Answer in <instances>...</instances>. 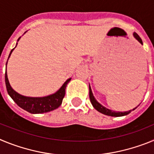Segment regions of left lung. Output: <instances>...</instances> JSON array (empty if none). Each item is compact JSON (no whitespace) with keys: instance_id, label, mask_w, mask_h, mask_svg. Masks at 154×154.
Listing matches in <instances>:
<instances>
[{"instance_id":"left-lung-1","label":"left lung","mask_w":154,"mask_h":154,"mask_svg":"<svg viewBox=\"0 0 154 154\" xmlns=\"http://www.w3.org/2000/svg\"><path fill=\"white\" fill-rule=\"evenodd\" d=\"M133 37H134V38H135L140 42V44L143 45L142 39L140 38V36H139L136 32L133 33ZM89 98H90V102L94 108L96 109L97 111H99V112H101V113L104 114V115L109 116H115V117H117V116H126L129 113H130L131 111H133V110L136 109L137 108V107H136V108L133 109L131 110H129V111H126V112H116V111H112V110L111 109H109L103 106V105L100 104V103H99V102L95 99L93 94H92V89H91L90 85H89Z\"/></svg>"}]
</instances>
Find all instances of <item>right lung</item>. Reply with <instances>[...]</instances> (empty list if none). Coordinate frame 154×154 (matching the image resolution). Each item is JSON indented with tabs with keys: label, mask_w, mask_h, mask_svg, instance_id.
<instances>
[{
	"label": "right lung",
	"mask_w": 154,
	"mask_h": 154,
	"mask_svg": "<svg viewBox=\"0 0 154 154\" xmlns=\"http://www.w3.org/2000/svg\"><path fill=\"white\" fill-rule=\"evenodd\" d=\"M26 33V31L24 34ZM21 37L17 39V42L20 40ZM17 45L16 44V46ZM15 46V48H16ZM11 51L10 55L8 56V61L11 55L12 51L14 49ZM7 64L6 63V72H5V84H6L7 91H8V95L11 97L14 101L15 102L16 104L18 106L21 107L23 109L26 110L28 112L33 114H38V113H44V112H50L54 109H56L57 108L60 106L62 103V99L65 94V88L70 82L71 78L67 79L64 82L63 85H62L60 89H58L55 93L48 95L47 96H43V97H29V96H24L17 93L16 91L12 89L11 86L10 82L8 78V74H7Z\"/></svg>",
	"instance_id": "right-lung-1"
}]
</instances>
